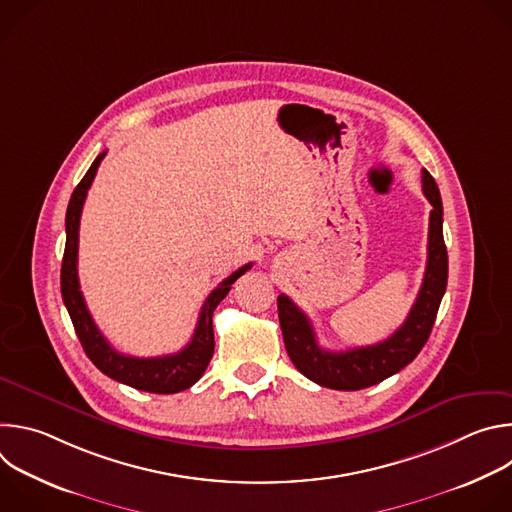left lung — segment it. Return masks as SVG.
<instances>
[{
    "label": "left lung",
    "mask_w": 512,
    "mask_h": 512,
    "mask_svg": "<svg viewBox=\"0 0 512 512\" xmlns=\"http://www.w3.org/2000/svg\"><path fill=\"white\" fill-rule=\"evenodd\" d=\"M423 194L433 206L429 214L427 265L417 300L403 326L387 340L344 352L324 350L308 316L287 296L277 298L285 350L296 369L310 381L338 391H358L399 373L419 354L429 338L448 285V251L444 243V206L435 180L421 172Z\"/></svg>",
    "instance_id": "obj_1"
}]
</instances>
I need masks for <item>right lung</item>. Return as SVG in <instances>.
Segmentation results:
<instances>
[{
  "instance_id": "add662e5",
  "label": "right lung",
  "mask_w": 512,
  "mask_h": 512,
  "mask_svg": "<svg viewBox=\"0 0 512 512\" xmlns=\"http://www.w3.org/2000/svg\"><path fill=\"white\" fill-rule=\"evenodd\" d=\"M103 158H105V152L99 154L97 160L91 164L85 178L79 182L75 192H72L66 208V245H64L62 269H60L62 300L87 356L103 375L139 391L160 393V395L180 393L192 387L204 375L214 352L212 312L227 298L231 285L247 269H251L253 263L239 267L235 273H231L225 281H221L210 291L198 314V324L192 334V340L180 352L154 356V358H137V356H127L117 352L101 334L91 312L87 310L81 283H79V271H77L81 212H83L87 192L95 180L97 168Z\"/></svg>"
}]
</instances>
